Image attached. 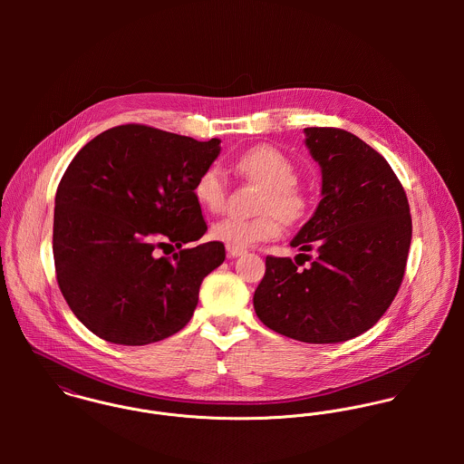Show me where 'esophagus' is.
<instances>
[{"label":"esophagus","instance_id":"esophagus-1","mask_svg":"<svg viewBox=\"0 0 464 464\" xmlns=\"http://www.w3.org/2000/svg\"><path fill=\"white\" fill-rule=\"evenodd\" d=\"M227 254H228V257H239V256L246 254V250H243V248H232V246H227Z\"/></svg>","mask_w":464,"mask_h":464}]
</instances>
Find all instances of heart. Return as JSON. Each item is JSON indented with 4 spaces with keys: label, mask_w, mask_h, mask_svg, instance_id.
<instances>
[{
    "label": "heart",
    "mask_w": 464,
    "mask_h": 464,
    "mask_svg": "<svg viewBox=\"0 0 464 464\" xmlns=\"http://www.w3.org/2000/svg\"><path fill=\"white\" fill-rule=\"evenodd\" d=\"M234 169L248 180L265 186L259 199V210L266 214L254 219H241L234 216L218 219L210 228L216 241L245 250L257 243L278 237L282 225L276 216L277 213L285 221H295L304 214L307 201L304 191L295 182L296 168L278 148L269 144L254 146L236 159ZM195 197L199 205L210 212L223 208L227 199V180L219 168L210 166L199 175ZM275 211L277 212L276 215Z\"/></svg>",
    "instance_id": "b5f03b06"
}]
</instances>
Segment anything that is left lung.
Returning a JSON list of instances; mask_svg holds the SVG:
<instances>
[{"label":"left lung","instance_id":"left-lung-1","mask_svg":"<svg viewBox=\"0 0 464 464\" xmlns=\"http://www.w3.org/2000/svg\"><path fill=\"white\" fill-rule=\"evenodd\" d=\"M322 169V199L291 246L309 267L266 257L254 309L267 329L296 341L341 343L372 329L397 296L411 246L405 191L388 160L341 129H304Z\"/></svg>","mask_w":464,"mask_h":464}]
</instances>
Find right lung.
Returning a JSON list of instances; mask_svg holds the SVG:
<instances>
[{
	"mask_svg": "<svg viewBox=\"0 0 464 464\" xmlns=\"http://www.w3.org/2000/svg\"><path fill=\"white\" fill-rule=\"evenodd\" d=\"M219 142L121 125L67 166L53 216L57 282L98 337L142 346L193 318L201 280L225 261L219 241L182 248L207 232L195 186ZM168 247L179 250L173 260Z\"/></svg>",
	"mask_w": 464,
	"mask_h": 464,
	"instance_id": "1",
	"label": "right lung"
}]
</instances>
